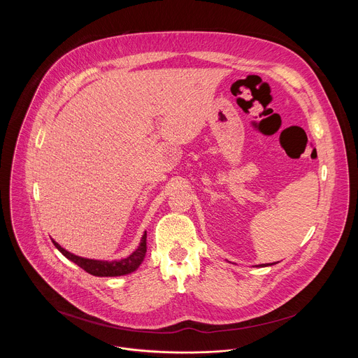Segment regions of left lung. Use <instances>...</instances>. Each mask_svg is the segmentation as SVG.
Instances as JSON below:
<instances>
[{"instance_id": "obj_1", "label": "left lung", "mask_w": 358, "mask_h": 358, "mask_svg": "<svg viewBox=\"0 0 358 358\" xmlns=\"http://www.w3.org/2000/svg\"><path fill=\"white\" fill-rule=\"evenodd\" d=\"M258 266H266V265H258Z\"/></svg>"}]
</instances>
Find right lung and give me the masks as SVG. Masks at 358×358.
I'll return each mask as SVG.
<instances>
[{
	"label": "right lung",
	"mask_w": 358,
	"mask_h": 358,
	"mask_svg": "<svg viewBox=\"0 0 358 358\" xmlns=\"http://www.w3.org/2000/svg\"><path fill=\"white\" fill-rule=\"evenodd\" d=\"M52 242L62 252L64 257H66L73 264H76L78 266H80L83 271H86L87 273H90L93 276H120V275H127V273L136 271L140 266V264L143 262V259L145 257V252H147V234L143 235L138 248L130 255V257H127L126 259L115 261V262L93 261V259L80 258V257H76V255L65 250L55 241H52Z\"/></svg>",
	"instance_id": "obj_1"
}]
</instances>
